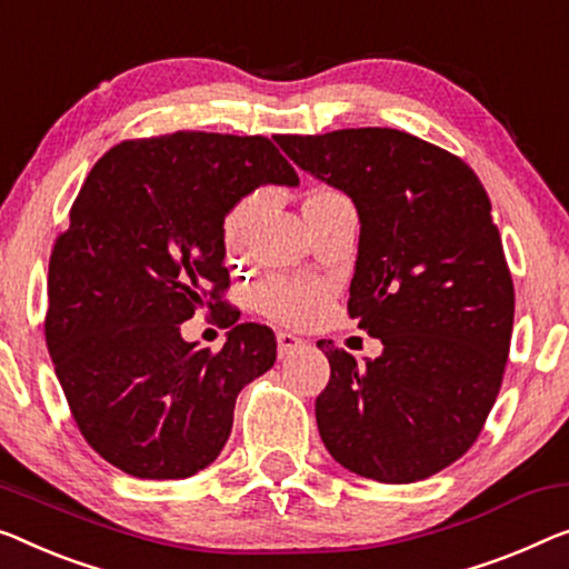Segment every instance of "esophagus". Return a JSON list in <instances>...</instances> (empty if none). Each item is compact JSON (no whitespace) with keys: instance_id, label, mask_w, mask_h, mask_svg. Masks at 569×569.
Here are the masks:
<instances>
[{"instance_id":"34e87169","label":"esophagus","mask_w":569,"mask_h":569,"mask_svg":"<svg viewBox=\"0 0 569 569\" xmlns=\"http://www.w3.org/2000/svg\"><path fill=\"white\" fill-rule=\"evenodd\" d=\"M303 347V339L296 337L291 332H278V358H288L293 350Z\"/></svg>"}]
</instances>
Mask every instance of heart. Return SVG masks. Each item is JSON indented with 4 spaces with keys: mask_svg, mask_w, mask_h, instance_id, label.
Wrapping results in <instances>:
<instances>
[{
    "mask_svg": "<svg viewBox=\"0 0 569 569\" xmlns=\"http://www.w3.org/2000/svg\"><path fill=\"white\" fill-rule=\"evenodd\" d=\"M339 203H350L345 193L335 189H317L309 193L303 211L329 209ZM252 219H256V201H240L230 209L222 224V240L227 256H242L248 250ZM256 307L268 319L281 321L291 327H307L317 321L327 309L329 286L311 276H266L256 286Z\"/></svg>",
    "mask_w": 569,
    "mask_h": 569,
    "instance_id": "heart-1",
    "label": "heart"
}]
</instances>
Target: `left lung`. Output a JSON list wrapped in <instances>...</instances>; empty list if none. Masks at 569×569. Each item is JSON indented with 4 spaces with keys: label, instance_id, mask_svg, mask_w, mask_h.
Segmentation results:
<instances>
[{
    "label": "left lung",
    "instance_id": "left-lung-1",
    "mask_svg": "<svg viewBox=\"0 0 569 569\" xmlns=\"http://www.w3.org/2000/svg\"><path fill=\"white\" fill-rule=\"evenodd\" d=\"M276 142L358 207L347 313L383 342L366 366L317 342L332 370L317 398L325 447L362 478H431L480 437L511 350L513 278L488 193L455 152L391 127Z\"/></svg>",
    "mask_w": 569,
    "mask_h": 569
}]
</instances>
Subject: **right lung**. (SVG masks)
I'll return each mask as SVG.
<instances>
[{
    "mask_svg": "<svg viewBox=\"0 0 569 569\" xmlns=\"http://www.w3.org/2000/svg\"><path fill=\"white\" fill-rule=\"evenodd\" d=\"M299 173L262 134L178 130L117 142L71 203L48 262L46 342L81 437L132 478L207 468L234 401L273 368L276 335L237 325L224 299V214L258 186ZM207 310L233 332L219 353L180 339Z\"/></svg>",
    "mask_w": 569,
    "mask_h": 569,
    "instance_id": "add662e5",
    "label": "right lung"
}]
</instances>
